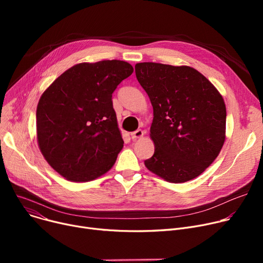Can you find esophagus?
I'll return each instance as SVG.
<instances>
[{
	"label": "esophagus",
	"instance_id": "1",
	"mask_svg": "<svg viewBox=\"0 0 263 263\" xmlns=\"http://www.w3.org/2000/svg\"><path fill=\"white\" fill-rule=\"evenodd\" d=\"M144 135V131L143 130H141V129H139V130H136V131H134V132H132L131 133V137H132V140H137V139H141V137Z\"/></svg>",
	"mask_w": 263,
	"mask_h": 263
}]
</instances>
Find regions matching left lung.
I'll return each mask as SVG.
<instances>
[{
  "label": "left lung",
  "instance_id": "left-lung-1",
  "mask_svg": "<svg viewBox=\"0 0 263 263\" xmlns=\"http://www.w3.org/2000/svg\"><path fill=\"white\" fill-rule=\"evenodd\" d=\"M135 74L154 107L150 136L155 154L146 167L173 183L196 178L225 142L223 97L194 68L159 63L135 65Z\"/></svg>",
  "mask_w": 263,
  "mask_h": 263
}]
</instances>
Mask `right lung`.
I'll return each mask as SVG.
<instances>
[{
	"label": "right lung",
	"mask_w": 263,
	"mask_h": 263,
	"mask_svg": "<svg viewBox=\"0 0 263 263\" xmlns=\"http://www.w3.org/2000/svg\"><path fill=\"white\" fill-rule=\"evenodd\" d=\"M123 61L82 63L68 69L43 93L36 112L41 154L70 181H90L112 168L123 141L112 93L130 77Z\"/></svg>",
	"instance_id": "add662e5"
}]
</instances>
